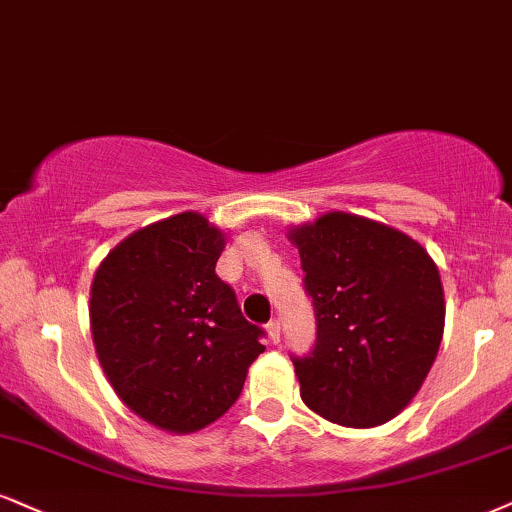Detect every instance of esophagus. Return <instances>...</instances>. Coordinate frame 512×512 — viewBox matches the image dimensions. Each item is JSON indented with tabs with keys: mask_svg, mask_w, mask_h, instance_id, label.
Instances as JSON below:
<instances>
[{
	"mask_svg": "<svg viewBox=\"0 0 512 512\" xmlns=\"http://www.w3.org/2000/svg\"><path fill=\"white\" fill-rule=\"evenodd\" d=\"M266 330H268L270 342H273V344L280 342V334H282V323H280V318H273V320H270V323L266 325Z\"/></svg>",
	"mask_w": 512,
	"mask_h": 512,
	"instance_id": "34e87169",
	"label": "esophagus"
}]
</instances>
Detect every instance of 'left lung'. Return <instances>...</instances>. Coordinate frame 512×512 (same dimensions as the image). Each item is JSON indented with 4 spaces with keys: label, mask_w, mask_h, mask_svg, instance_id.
<instances>
[{
    "label": "left lung",
    "mask_w": 512,
    "mask_h": 512,
    "mask_svg": "<svg viewBox=\"0 0 512 512\" xmlns=\"http://www.w3.org/2000/svg\"><path fill=\"white\" fill-rule=\"evenodd\" d=\"M299 246L315 344L292 356L301 399L344 427H375L408 406L444 334L439 270L418 242L375 220L327 213Z\"/></svg>",
    "instance_id": "1"
}]
</instances>
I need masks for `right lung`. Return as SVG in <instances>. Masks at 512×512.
<instances>
[{
  "label": "right lung",
  "instance_id": "add662e5",
  "mask_svg": "<svg viewBox=\"0 0 512 512\" xmlns=\"http://www.w3.org/2000/svg\"><path fill=\"white\" fill-rule=\"evenodd\" d=\"M225 239L199 213L132 232L92 282L99 363L125 406L168 432L218 420L266 351L235 289L216 275Z\"/></svg>",
  "mask_w": 512,
  "mask_h": 512
}]
</instances>
